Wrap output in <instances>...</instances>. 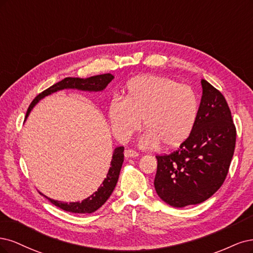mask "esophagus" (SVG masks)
<instances>
[{"label":"esophagus","instance_id":"1","mask_svg":"<svg viewBox=\"0 0 253 253\" xmlns=\"http://www.w3.org/2000/svg\"><path fill=\"white\" fill-rule=\"evenodd\" d=\"M125 157L126 158H136V157H138V152L137 151H135V150H133V149H126L125 150Z\"/></svg>","mask_w":253,"mask_h":253}]
</instances>
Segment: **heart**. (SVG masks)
Instances as JSON below:
<instances>
[{
    "label": "heart",
    "mask_w": 253,
    "mask_h": 253,
    "mask_svg": "<svg viewBox=\"0 0 253 253\" xmlns=\"http://www.w3.org/2000/svg\"><path fill=\"white\" fill-rule=\"evenodd\" d=\"M199 116V99L190 86L161 76L144 75L129 80L123 99L113 97L108 117L113 132L127 140L143 125L147 129L140 143L152 148L183 144L192 133Z\"/></svg>",
    "instance_id": "obj_1"
}]
</instances>
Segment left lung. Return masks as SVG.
Returning a JSON list of instances; mask_svg holds the SVG:
<instances>
[{"label":"left lung","mask_w":253,"mask_h":253,"mask_svg":"<svg viewBox=\"0 0 253 253\" xmlns=\"http://www.w3.org/2000/svg\"><path fill=\"white\" fill-rule=\"evenodd\" d=\"M203 95L190 136L175 151L158 159L154 188L172 207L208 200L227 176L234 153L236 129L224 95L202 80Z\"/></svg>","instance_id":"8db88e82"}]
</instances>
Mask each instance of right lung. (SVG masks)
I'll return each mask as SVG.
<instances>
[{
	"mask_svg": "<svg viewBox=\"0 0 253 253\" xmlns=\"http://www.w3.org/2000/svg\"><path fill=\"white\" fill-rule=\"evenodd\" d=\"M115 79V76H112L111 73H104V75H99V76H93L90 78H65L62 80L61 82L55 83L54 85L50 86L49 88H47L46 90L42 91L39 93L35 100L31 102L29 105L28 110L26 112V117H28L30 110L32 107L41 100L43 99L44 96L51 94L58 90H62V89L65 88H76L80 89V90H88V91H101L103 89L106 88L111 81ZM124 162V147L121 146V147H118L115 149V152H113L112 160H111V166L109 168V171L107 173V176L100 186V188L97 189L92 195L87 198L86 200L82 201L81 203H64L60 201H54L49 198L44 197L52 203L54 206L59 207L65 211H68V212H73V213H91L94 212L95 210L99 209L103 204L108 200V198L111 195L113 189L117 185V182L119 180V174L122 168V165H123Z\"/></svg>",
	"mask_w": 253,
	"mask_h": 253,
	"instance_id": "obj_1",
	"label": "right lung"
}]
</instances>
